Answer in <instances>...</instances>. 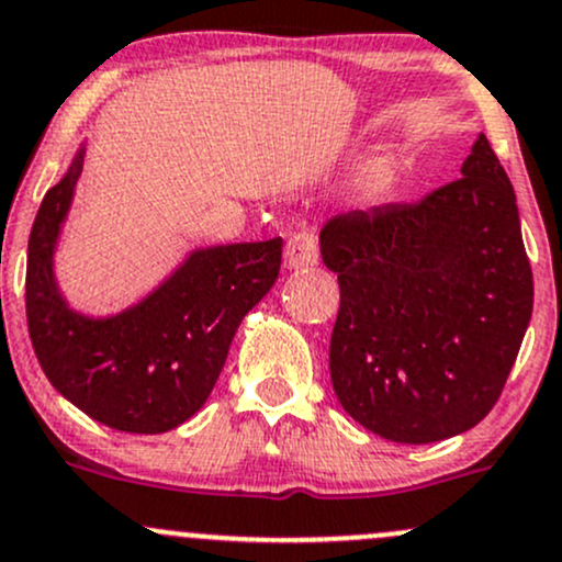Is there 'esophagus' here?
<instances>
[{"label": "esophagus", "instance_id": "obj_1", "mask_svg": "<svg viewBox=\"0 0 562 562\" xmlns=\"http://www.w3.org/2000/svg\"><path fill=\"white\" fill-rule=\"evenodd\" d=\"M321 261V241L315 232H296L288 239L285 263L291 269H310Z\"/></svg>", "mask_w": 562, "mask_h": 562}]
</instances>
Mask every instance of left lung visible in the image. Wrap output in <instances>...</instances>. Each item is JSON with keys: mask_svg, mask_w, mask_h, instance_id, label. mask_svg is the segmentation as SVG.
Masks as SVG:
<instances>
[{"mask_svg": "<svg viewBox=\"0 0 562 562\" xmlns=\"http://www.w3.org/2000/svg\"><path fill=\"white\" fill-rule=\"evenodd\" d=\"M460 172L420 202L347 212L321 232L341 291L328 352L336 398L398 445L484 420L533 312L515 188L484 134Z\"/></svg>", "mask_w": 562, "mask_h": 562, "instance_id": "8db88e82", "label": "left lung"}]
</instances>
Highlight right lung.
<instances>
[{"instance_id": "add662e5", "label": "right lung", "mask_w": 562, "mask_h": 562, "mask_svg": "<svg viewBox=\"0 0 562 562\" xmlns=\"http://www.w3.org/2000/svg\"><path fill=\"white\" fill-rule=\"evenodd\" d=\"M82 150L45 193L29 236L26 323L50 385L126 434H164L210 398L241 317L274 285L282 239L193 252L142 304L108 321L69 310L53 282V245L72 202Z\"/></svg>"}]
</instances>
